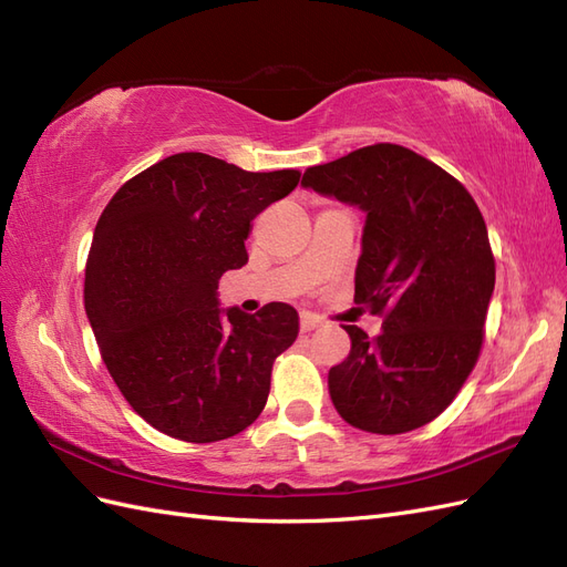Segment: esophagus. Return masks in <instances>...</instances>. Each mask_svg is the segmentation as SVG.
<instances>
[{"label": "esophagus", "instance_id": "obj_1", "mask_svg": "<svg viewBox=\"0 0 567 567\" xmlns=\"http://www.w3.org/2000/svg\"><path fill=\"white\" fill-rule=\"evenodd\" d=\"M323 321L319 319V317H315V315H310V312H302L300 315V331H315V329H319Z\"/></svg>", "mask_w": 567, "mask_h": 567}]
</instances>
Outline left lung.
Masks as SVG:
<instances>
[{"instance_id": "obj_1", "label": "left lung", "mask_w": 567, "mask_h": 567, "mask_svg": "<svg viewBox=\"0 0 567 567\" xmlns=\"http://www.w3.org/2000/svg\"><path fill=\"white\" fill-rule=\"evenodd\" d=\"M302 186L367 213L354 302L383 317L329 371L338 414L400 435L437 419L473 371L494 290L485 219L466 186L411 148L373 144L307 167Z\"/></svg>"}]
</instances>
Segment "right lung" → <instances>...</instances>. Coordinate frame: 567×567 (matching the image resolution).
I'll return each mask as SVG.
<instances>
[{"label":"right lung","instance_id":"add662e5","mask_svg":"<svg viewBox=\"0 0 567 567\" xmlns=\"http://www.w3.org/2000/svg\"><path fill=\"white\" fill-rule=\"evenodd\" d=\"M298 182V169L246 173L208 153H175L120 186L101 213L84 310L115 385L156 431L217 442L265 409L298 312L286 302L219 310L217 284L248 262L250 221Z\"/></svg>","mask_w":567,"mask_h":567}]
</instances>
